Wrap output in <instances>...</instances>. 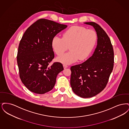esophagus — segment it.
<instances>
[{
  "instance_id": "1",
  "label": "esophagus",
  "mask_w": 129,
  "mask_h": 129,
  "mask_svg": "<svg viewBox=\"0 0 129 129\" xmlns=\"http://www.w3.org/2000/svg\"><path fill=\"white\" fill-rule=\"evenodd\" d=\"M63 67L64 69H66V68H67L68 67V65H67L66 64H63Z\"/></svg>"
}]
</instances>
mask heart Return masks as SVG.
I'll use <instances>...</instances> for the list:
<instances>
[{"instance_id":"b5f03b06","label":"heart","mask_w":129,"mask_h":129,"mask_svg":"<svg viewBox=\"0 0 129 129\" xmlns=\"http://www.w3.org/2000/svg\"><path fill=\"white\" fill-rule=\"evenodd\" d=\"M97 40V34L93 29H86L80 26H74L66 31L62 38L55 37L52 46L55 54L61 55L69 48L70 51L57 57L64 64H70L78 59L83 60L91 53Z\"/></svg>"}]
</instances>
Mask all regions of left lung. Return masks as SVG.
Returning <instances> with one entry per match:
<instances>
[{
    "mask_svg": "<svg viewBox=\"0 0 129 129\" xmlns=\"http://www.w3.org/2000/svg\"><path fill=\"white\" fill-rule=\"evenodd\" d=\"M97 32V45L86 61L71 67L70 84L74 93L83 98L92 97L104 89L113 71L114 53L110 38L94 22H86Z\"/></svg>",
    "mask_w": 129,
    "mask_h": 129,
    "instance_id": "8db88e82",
    "label": "left lung"
}]
</instances>
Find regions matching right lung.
Listing matches in <instances>:
<instances>
[{"label": "right lung", "instance_id": "right-lung-1", "mask_svg": "<svg viewBox=\"0 0 129 129\" xmlns=\"http://www.w3.org/2000/svg\"><path fill=\"white\" fill-rule=\"evenodd\" d=\"M67 27L40 19L25 31L19 45L17 61L20 79L31 92L43 94L51 90L57 74L63 70L61 63H50L55 57L52 40Z\"/></svg>", "mask_w": 129, "mask_h": 129}]
</instances>
